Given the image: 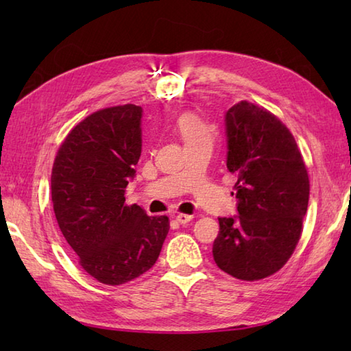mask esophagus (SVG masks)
<instances>
[{"mask_svg": "<svg viewBox=\"0 0 351 351\" xmlns=\"http://www.w3.org/2000/svg\"><path fill=\"white\" fill-rule=\"evenodd\" d=\"M193 220V215L190 214H178L176 215V221L181 223V225H185V223H189Z\"/></svg>", "mask_w": 351, "mask_h": 351, "instance_id": "obj_1", "label": "esophagus"}]
</instances>
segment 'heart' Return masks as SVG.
Wrapping results in <instances>:
<instances>
[{"label": "heart", "instance_id": "1", "mask_svg": "<svg viewBox=\"0 0 351 351\" xmlns=\"http://www.w3.org/2000/svg\"><path fill=\"white\" fill-rule=\"evenodd\" d=\"M178 131H180L182 140L187 143H193V141H197L200 138H211V130L202 119L196 114L187 113L178 119Z\"/></svg>", "mask_w": 351, "mask_h": 351}]
</instances>
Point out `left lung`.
Returning <instances> with one entry per match:
<instances>
[{
  "instance_id": "left-lung-1",
  "label": "left lung",
  "mask_w": 351,
  "mask_h": 351,
  "mask_svg": "<svg viewBox=\"0 0 351 351\" xmlns=\"http://www.w3.org/2000/svg\"><path fill=\"white\" fill-rule=\"evenodd\" d=\"M225 125L238 215L219 217L213 256L234 278L259 280L279 271L300 240L308 170L293 134L265 108L238 102L226 111Z\"/></svg>"
}]
</instances>
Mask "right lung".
<instances>
[{
  "instance_id": "obj_1",
  "label": "right lung",
  "mask_w": 351,
  "mask_h": 351,
  "mask_svg": "<svg viewBox=\"0 0 351 351\" xmlns=\"http://www.w3.org/2000/svg\"><path fill=\"white\" fill-rule=\"evenodd\" d=\"M141 113L134 104L87 116L58 149L51 199L64 240L83 270L106 285H122L156 263L169 217L125 205L141 154Z\"/></svg>"
}]
</instances>
